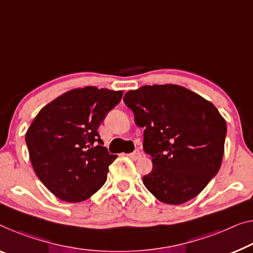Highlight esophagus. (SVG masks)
I'll use <instances>...</instances> for the list:
<instances>
[{
    "mask_svg": "<svg viewBox=\"0 0 253 253\" xmlns=\"http://www.w3.org/2000/svg\"><path fill=\"white\" fill-rule=\"evenodd\" d=\"M128 157L131 158V159H134V160H137V159H139V158L142 157V154H141V152H139L138 150H135L134 152H131V153L128 154Z\"/></svg>",
    "mask_w": 253,
    "mask_h": 253,
    "instance_id": "esophagus-1",
    "label": "esophagus"
}]
</instances>
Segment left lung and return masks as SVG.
I'll use <instances>...</instances> for the list:
<instances>
[{
    "instance_id": "8db88e82",
    "label": "left lung",
    "mask_w": 253,
    "mask_h": 253,
    "mask_svg": "<svg viewBox=\"0 0 253 253\" xmlns=\"http://www.w3.org/2000/svg\"><path fill=\"white\" fill-rule=\"evenodd\" d=\"M124 102L144 127V151L153 168L143 184L159 201L182 205L193 199L219 170L227 127L217 108L175 84L128 90Z\"/></svg>"
}]
</instances>
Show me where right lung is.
Returning a JSON list of instances; mask_svg holds the SVG:
<instances>
[{
    "label": "right lung",
    "instance_id": "obj_1",
    "mask_svg": "<svg viewBox=\"0 0 253 253\" xmlns=\"http://www.w3.org/2000/svg\"><path fill=\"white\" fill-rule=\"evenodd\" d=\"M123 90L86 86L61 94L41 109L26 131L29 159L56 198L81 202L100 190L117 158L97 129L120 102Z\"/></svg>",
    "mask_w": 253,
    "mask_h": 253
}]
</instances>
